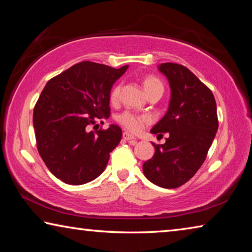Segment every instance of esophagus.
Listing matches in <instances>:
<instances>
[{"mask_svg":"<svg viewBox=\"0 0 252 252\" xmlns=\"http://www.w3.org/2000/svg\"><path fill=\"white\" fill-rule=\"evenodd\" d=\"M123 139L126 140V141H130V140H135V136L131 134L130 132H123Z\"/></svg>","mask_w":252,"mask_h":252,"instance_id":"34e87169","label":"esophagus"}]
</instances>
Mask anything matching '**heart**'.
Instances as JSON below:
<instances>
[{
	"mask_svg": "<svg viewBox=\"0 0 252 252\" xmlns=\"http://www.w3.org/2000/svg\"><path fill=\"white\" fill-rule=\"evenodd\" d=\"M143 88L146 90L147 94L155 90H161L163 92V84H162L161 81L156 78L153 75H148L143 80ZM120 92H121V84H117L112 88V90L110 92V100L111 102H117L120 97ZM118 122L120 123L121 126L126 127V130L131 132H139L143 129V126L150 123V118L148 116H139V114H135L131 111H126V112L121 113L120 116L117 118Z\"/></svg>",
	"mask_w": 252,
	"mask_h": 252,
	"instance_id": "1",
	"label": "heart"
}]
</instances>
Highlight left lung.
I'll return each instance as SVG.
<instances>
[{
	"label": "left lung",
	"mask_w": 252,
	"mask_h": 252,
	"mask_svg": "<svg viewBox=\"0 0 252 252\" xmlns=\"http://www.w3.org/2000/svg\"><path fill=\"white\" fill-rule=\"evenodd\" d=\"M159 71L169 81L171 99L165 116L151 133H168L163 144H153L155 156L143 163L148 180L174 189L192 178L206 160L218 130L215 96L188 67L162 63Z\"/></svg>",
	"instance_id": "obj_1"
}]
</instances>
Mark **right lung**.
I'll return each mask as SVG.
<instances>
[{"label":"right lung","instance_id":"add662e5","mask_svg":"<svg viewBox=\"0 0 252 252\" xmlns=\"http://www.w3.org/2000/svg\"><path fill=\"white\" fill-rule=\"evenodd\" d=\"M126 69L80 62L51 79L34 106L37 151L50 171L67 185L99 177L120 142V126L95 131L89 126L110 117L111 88Z\"/></svg>","mask_w":252,"mask_h":252}]
</instances>
